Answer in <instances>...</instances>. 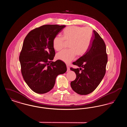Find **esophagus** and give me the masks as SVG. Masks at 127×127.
Segmentation results:
<instances>
[{"label":"esophagus","instance_id":"obj_1","mask_svg":"<svg viewBox=\"0 0 127 127\" xmlns=\"http://www.w3.org/2000/svg\"><path fill=\"white\" fill-rule=\"evenodd\" d=\"M66 67H67V71H69V70H70V68H69V66L68 65H66Z\"/></svg>","mask_w":127,"mask_h":127}]
</instances>
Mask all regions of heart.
Returning a JSON list of instances; mask_svg holds the SVG:
<instances>
[{"label": "heart", "instance_id": "1", "mask_svg": "<svg viewBox=\"0 0 127 127\" xmlns=\"http://www.w3.org/2000/svg\"><path fill=\"white\" fill-rule=\"evenodd\" d=\"M92 39V31L89 28L70 26L64 29L62 37L55 36L53 40V47L56 51H60L64 45V40L69 41L68 48L56 55L57 59L68 63L73 61L76 56L84 55L90 47Z\"/></svg>", "mask_w": 127, "mask_h": 127}]
</instances>
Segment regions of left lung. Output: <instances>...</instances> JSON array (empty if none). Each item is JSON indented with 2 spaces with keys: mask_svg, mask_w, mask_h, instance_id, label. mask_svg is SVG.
<instances>
[{
  "mask_svg": "<svg viewBox=\"0 0 127 127\" xmlns=\"http://www.w3.org/2000/svg\"><path fill=\"white\" fill-rule=\"evenodd\" d=\"M107 62L105 44L97 31L93 30L88 51L73 63L79 68H70V70L76 74V78L70 83L73 90L82 95L93 92L100 84L105 74Z\"/></svg>",
  "mask_w": 127,
  "mask_h": 127,
  "instance_id": "obj_1",
  "label": "left lung"
}]
</instances>
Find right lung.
Listing matches in <instances>:
<instances>
[{
    "label": "right lung",
    "mask_w": 127,
    "mask_h": 127,
    "mask_svg": "<svg viewBox=\"0 0 127 127\" xmlns=\"http://www.w3.org/2000/svg\"><path fill=\"white\" fill-rule=\"evenodd\" d=\"M65 27L43 25L31 30L25 38L19 56L21 73L27 84L36 93L51 90L57 77L66 71L64 62L52 61L55 55L53 40Z\"/></svg>",
    "instance_id": "right-lung-1"
}]
</instances>
